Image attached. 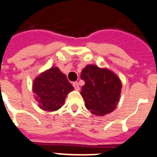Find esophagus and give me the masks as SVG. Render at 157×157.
Masks as SVG:
<instances>
[{"label":"esophagus","instance_id":"1","mask_svg":"<svg viewBox=\"0 0 157 157\" xmlns=\"http://www.w3.org/2000/svg\"><path fill=\"white\" fill-rule=\"evenodd\" d=\"M73 87H74L75 90H79V89H80V87H79V84L77 82H74L73 84Z\"/></svg>","mask_w":157,"mask_h":157}]
</instances>
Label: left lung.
Listing matches in <instances>:
<instances>
[{
  "instance_id": "8db88e82",
  "label": "left lung",
  "mask_w": 157,
  "mask_h": 157,
  "mask_svg": "<svg viewBox=\"0 0 157 157\" xmlns=\"http://www.w3.org/2000/svg\"><path fill=\"white\" fill-rule=\"evenodd\" d=\"M80 78L85 82L80 95L86 108L99 116L112 112L119 101L122 89L117 75L108 69L88 65L81 72Z\"/></svg>"
}]
</instances>
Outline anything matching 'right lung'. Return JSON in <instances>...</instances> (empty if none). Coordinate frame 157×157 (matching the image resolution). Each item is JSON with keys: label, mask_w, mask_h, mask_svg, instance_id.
I'll return each mask as SVG.
<instances>
[{"label": "right lung", "mask_w": 157, "mask_h": 157, "mask_svg": "<svg viewBox=\"0 0 157 157\" xmlns=\"http://www.w3.org/2000/svg\"><path fill=\"white\" fill-rule=\"evenodd\" d=\"M32 89L40 108L54 111L62 107L67 94L74 88L58 67H52L34 80Z\"/></svg>", "instance_id": "1"}]
</instances>
